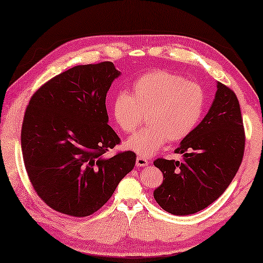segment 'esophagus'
<instances>
[{"instance_id": "34e87169", "label": "esophagus", "mask_w": 263, "mask_h": 263, "mask_svg": "<svg viewBox=\"0 0 263 263\" xmlns=\"http://www.w3.org/2000/svg\"><path fill=\"white\" fill-rule=\"evenodd\" d=\"M148 163L149 162L147 161V158L141 157V156L136 157V166H147Z\"/></svg>"}]
</instances>
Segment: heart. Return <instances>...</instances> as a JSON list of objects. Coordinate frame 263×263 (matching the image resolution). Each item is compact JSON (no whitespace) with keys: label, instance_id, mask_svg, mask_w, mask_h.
Instances as JSON below:
<instances>
[{"label":"heart","instance_id":"1","mask_svg":"<svg viewBox=\"0 0 263 263\" xmlns=\"http://www.w3.org/2000/svg\"><path fill=\"white\" fill-rule=\"evenodd\" d=\"M205 91L195 81L164 70L141 76L132 94H115L111 110L118 126L132 134L148 115L147 128L126 142V147L142 156H152L165 142L180 141L196 128L205 108Z\"/></svg>","mask_w":263,"mask_h":263}]
</instances>
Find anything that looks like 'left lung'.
Returning <instances> with one entry per match:
<instances>
[{
    "label": "left lung",
    "mask_w": 263,
    "mask_h": 263,
    "mask_svg": "<svg viewBox=\"0 0 263 263\" xmlns=\"http://www.w3.org/2000/svg\"><path fill=\"white\" fill-rule=\"evenodd\" d=\"M217 88L209 113L175 150L183 154V161L154 162L163 172L154 198L175 216L197 213L217 200L242 162L246 137L239 100L223 84Z\"/></svg>",
    "instance_id": "1"
}]
</instances>
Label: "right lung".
<instances>
[{"instance_id":"obj_1","label":"right lung","mask_w":263,"mask_h":263,"mask_svg":"<svg viewBox=\"0 0 263 263\" xmlns=\"http://www.w3.org/2000/svg\"><path fill=\"white\" fill-rule=\"evenodd\" d=\"M120 74L110 62L78 65L30 99L21 132L24 165L37 195L60 213L91 216L134 169L135 153L105 156L120 144L106 109L107 92Z\"/></svg>"}]
</instances>
